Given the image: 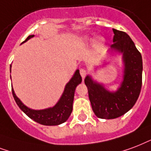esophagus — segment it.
Masks as SVG:
<instances>
[{"label":"esophagus","mask_w":151,"mask_h":151,"mask_svg":"<svg viewBox=\"0 0 151 151\" xmlns=\"http://www.w3.org/2000/svg\"><path fill=\"white\" fill-rule=\"evenodd\" d=\"M79 72H80V75H81V76L83 79H84L85 78V76H86V70H85L84 68H81V69L79 70Z\"/></svg>","instance_id":"obj_1"}]
</instances>
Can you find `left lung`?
Returning a JSON list of instances; mask_svg holds the SVG:
<instances>
[{
  "label": "left lung",
  "instance_id": "left-lung-1",
  "mask_svg": "<svg viewBox=\"0 0 151 151\" xmlns=\"http://www.w3.org/2000/svg\"><path fill=\"white\" fill-rule=\"evenodd\" d=\"M113 31L114 36L111 49L123 54L124 68L120 86L116 91L110 92L90 76L84 79L92 109L101 119H115L130 110L139 96L142 86L141 53L128 34L116 29Z\"/></svg>",
  "mask_w": 151,
  "mask_h": 151
}]
</instances>
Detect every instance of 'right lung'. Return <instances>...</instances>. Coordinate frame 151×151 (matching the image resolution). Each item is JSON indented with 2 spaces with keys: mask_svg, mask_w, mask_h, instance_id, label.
Returning a JSON list of instances; mask_svg holds the SVG:
<instances>
[{
  "mask_svg": "<svg viewBox=\"0 0 151 151\" xmlns=\"http://www.w3.org/2000/svg\"><path fill=\"white\" fill-rule=\"evenodd\" d=\"M33 37L34 35H29L23 42H25ZM81 82L82 77L79 74V71L76 70L72 79L66 84L62 96L60 97L58 102L53 107L41 109V110H35L27 107L17 98L14 92L13 88H12V92L16 104L18 105L21 110L31 119L43 125H59L60 124L65 122L71 115L72 112L75 91L76 86Z\"/></svg>",
  "mask_w": 151,
  "mask_h": 151,
  "instance_id": "right-lung-1",
  "label": "right lung"
}]
</instances>
